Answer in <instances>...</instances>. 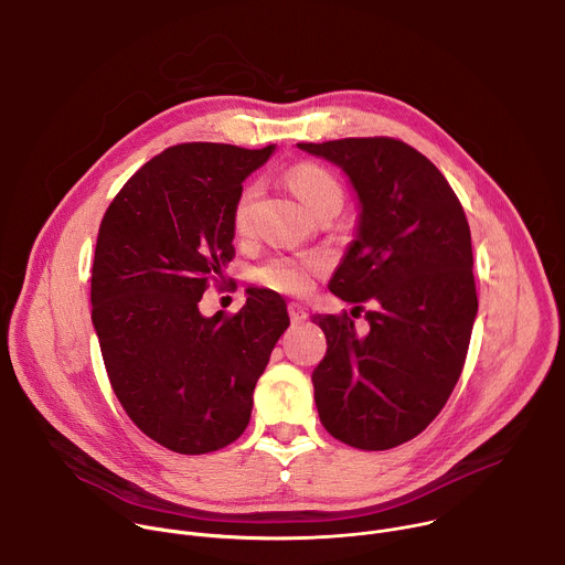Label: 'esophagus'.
<instances>
[{
    "mask_svg": "<svg viewBox=\"0 0 565 565\" xmlns=\"http://www.w3.org/2000/svg\"><path fill=\"white\" fill-rule=\"evenodd\" d=\"M288 315H290V321H295V324H301V321L308 317L306 310H303V306L297 303V301H290V303H288Z\"/></svg>",
    "mask_w": 565,
    "mask_h": 565,
    "instance_id": "34e87169",
    "label": "esophagus"
}]
</instances>
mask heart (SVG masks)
<instances>
[{"label":"heart","mask_w":565,"mask_h":565,"mask_svg":"<svg viewBox=\"0 0 565 565\" xmlns=\"http://www.w3.org/2000/svg\"><path fill=\"white\" fill-rule=\"evenodd\" d=\"M286 181L306 207L317 214L327 205H342L344 192L340 181L317 163H297L288 170ZM259 183H248L238 192L232 207V230L236 236H250L255 230V207L259 201ZM327 268V259L312 253H281L264 262L255 270V279L277 292L301 295L310 288L312 277Z\"/></svg>","instance_id":"1"}]
</instances>
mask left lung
<instances>
[{"label":"left lung","mask_w":565,"mask_h":565,"mask_svg":"<svg viewBox=\"0 0 565 565\" xmlns=\"http://www.w3.org/2000/svg\"><path fill=\"white\" fill-rule=\"evenodd\" d=\"M297 147L340 166L360 196V234L329 288L353 316L374 303L366 339L347 310L312 315L329 344L312 371L319 420L355 449L384 451L423 434L462 373L478 310L469 223L440 170L397 138Z\"/></svg>","instance_id":"obj_1"}]
</instances>
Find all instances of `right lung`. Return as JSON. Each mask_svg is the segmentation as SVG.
Returning <instances> with one entry per match:
<instances>
[{
  "mask_svg": "<svg viewBox=\"0 0 565 565\" xmlns=\"http://www.w3.org/2000/svg\"><path fill=\"white\" fill-rule=\"evenodd\" d=\"M273 145L183 142L160 151L107 207L92 270V319L111 388L131 423L199 456L246 431L253 393L288 329L286 301L248 290L238 312L199 301L234 259L232 207Z\"/></svg>",
  "mask_w": 565,
  "mask_h": 565,
  "instance_id": "obj_1",
  "label": "right lung"
}]
</instances>
